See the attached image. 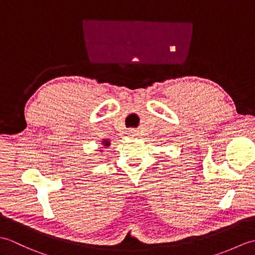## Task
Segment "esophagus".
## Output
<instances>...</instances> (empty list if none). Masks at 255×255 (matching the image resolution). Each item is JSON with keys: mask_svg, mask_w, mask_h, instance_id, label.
<instances>
[{"mask_svg": "<svg viewBox=\"0 0 255 255\" xmlns=\"http://www.w3.org/2000/svg\"><path fill=\"white\" fill-rule=\"evenodd\" d=\"M129 134H130V136H134L136 132H134V130H130V131H129Z\"/></svg>", "mask_w": 255, "mask_h": 255, "instance_id": "esophagus-1", "label": "esophagus"}]
</instances>
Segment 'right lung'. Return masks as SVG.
Instances as JSON below:
<instances>
[{
  "label": "right lung",
  "instance_id": "add662e5",
  "mask_svg": "<svg viewBox=\"0 0 255 255\" xmlns=\"http://www.w3.org/2000/svg\"><path fill=\"white\" fill-rule=\"evenodd\" d=\"M103 144H104V147H108V145H110V141H107V140H104V141H103Z\"/></svg>",
  "mask_w": 255,
  "mask_h": 255
}]
</instances>
